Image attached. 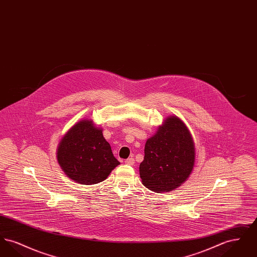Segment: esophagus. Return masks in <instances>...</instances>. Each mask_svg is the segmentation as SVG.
<instances>
[{
  "instance_id": "34e87169",
  "label": "esophagus",
  "mask_w": 257,
  "mask_h": 257,
  "mask_svg": "<svg viewBox=\"0 0 257 257\" xmlns=\"http://www.w3.org/2000/svg\"><path fill=\"white\" fill-rule=\"evenodd\" d=\"M125 164H127L129 166H133L135 164V160L133 158H128V159L125 160Z\"/></svg>"
}]
</instances>
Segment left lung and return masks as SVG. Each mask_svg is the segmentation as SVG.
Here are the masks:
<instances>
[{
	"label": "left lung",
	"instance_id": "8db88e82",
	"mask_svg": "<svg viewBox=\"0 0 257 257\" xmlns=\"http://www.w3.org/2000/svg\"><path fill=\"white\" fill-rule=\"evenodd\" d=\"M195 158L189 129L179 117L171 115L146 143L145 159L140 165L143 184L155 193L171 192L188 179Z\"/></svg>",
	"mask_w": 257,
	"mask_h": 257
}]
</instances>
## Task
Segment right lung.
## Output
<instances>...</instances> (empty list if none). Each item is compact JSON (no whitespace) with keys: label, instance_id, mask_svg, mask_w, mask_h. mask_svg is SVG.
<instances>
[{"label":"right lung","instance_id":"add662e5","mask_svg":"<svg viewBox=\"0 0 257 257\" xmlns=\"http://www.w3.org/2000/svg\"><path fill=\"white\" fill-rule=\"evenodd\" d=\"M57 159L71 180L83 185L104 181L120 164L104 139L102 129L87 118L76 123L62 137Z\"/></svg>","mask_w":257,"mask_h":257}]
</instances>
